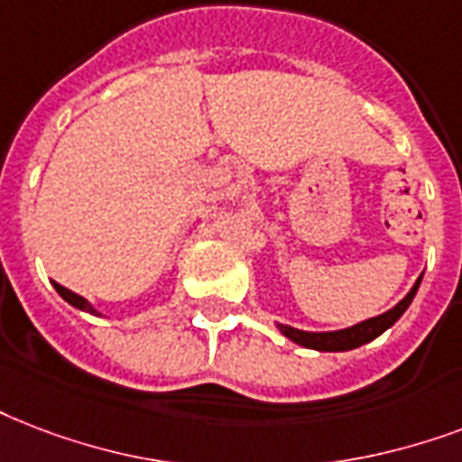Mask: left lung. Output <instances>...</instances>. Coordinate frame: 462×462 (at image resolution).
Returning a JSON list of instances; mask_svg holds the SVG:
<instances>
[{
    "instance_id": "obj_1",
    "label": "left lung",
    "mask_w": 462,
    "mask_h": 462,
    "mask_svg": "<svg viewBox=\"0 0 462 462\" xmlns=\"http://www.w3.org/2000/svg\"><path fill=\"white\" fill-rule=\"evenodd\" d=\"M419 283H421V276L414 281L410 293L404 295L395 308H390L378 317H371V319H364V322H358L354 327H346V329H337V332H305V329H295V327L281 325V322H276V327L283 337H288V339L305 348H315V351H351V348H358L368 344V341L378 339L380 334L395 325L397 319L404 315V310L410 308L411 300H414Z\"/></svg>"
}]
</instances>
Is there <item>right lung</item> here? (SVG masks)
<instances>
[{
  "label": "right lung",
  "instance_id": "obj_1",
  "mask_svg": "<svg viewBox=\"0 0 462 462\" xmlns=\"http://www.w3.org/2000/svg\"><path fill=\"white\" fill-rule=\"evenodd\" d=\"M52 288H55V291H58V293H60V298H62V300H65V302H69V305H72V308L82 310V312H89V315L101 317V312H98V310L94 308V305H91V302L87 300V298H82V295L72 293V291H69V288L60 286V283H55V281H52Z\"/></svg>",
  "mask_w": 462,
  "mask_h": 462
}]
</instances>
